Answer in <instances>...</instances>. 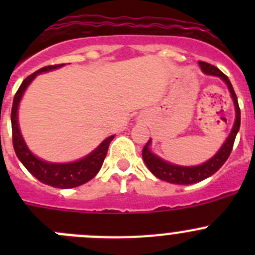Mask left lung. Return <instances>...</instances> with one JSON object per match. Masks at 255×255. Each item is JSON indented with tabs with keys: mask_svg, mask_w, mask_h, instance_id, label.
Masks as SVG:
<instances>
[{
	"mask_svg": "<svg viewBox=\"0 0 255 255\" xmlns=\"http://www.w3.org/2000/svg\"><path fill=\"white\" fill-rule=\"evenodd\" d=\"M199 66L204 74L207 75H213L218 76L224 80L227 84L231 97H233L234 105H235V124L233 126V130L230 132L229 138L226 139L222 147L220 148L217 153H216L211 159H208L204 163L199 164V166H190V167H184V166H177V164H172L170 162L164 161V159L159 158L158 155H155L149 149L150 145V139L147 141V144L143 148V159L147 164V167L149 168L150 172L154 175L155 177L163 180V181L171 182V184H179V185H190V184H195L202 180L207 179V177L212 176L213 173L217 172L225 162L229 158L230 153L233 150L234 141H235L236 134H238L239 129H240V108H239L238 103V97H236L234 88L230 83L229 78L225 75L220 69L211 64H207L203 61H199Z\"/></svg>",
	"mask_w": 255,
	"mask_h": 255,
	"instance_id": "left-lung-1",
	"label": "left lung"
}]
</instances>
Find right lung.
<instances>
[{
  "mask_svg": "<svg viewBox=\"0 0 255 255\" xmlns=\"http://www.w3.org/2000/svg\"><path fill=\"white\" fill-rule=\"evenodd\" d=\"M64 65L65 64L51 65V66L42 67L38 71L29 75L26 79H24V82L21 83L16 94L13 97L12 110H11V126H12L13 149H15L17 158L25 166L26 170L35 179H38L40 182L46 184V185L60 189H70L83 185V184L93 179L98 173V171L102 167L106 154H107L108 145L112 141V139L115 138L114 135L108 136L91 154H88L87 157L79 159V161L70 162V163H51V162L39 159L28 149L25 141H24L21 136V132H20L19 123H17V108H19L20 100H21L22 94H24L25 89L28 88V85L31 83V80L38 74L58 69V67L64 66Z\"/></svg>",
  "mask_w": 255,
  "mask_h": 255,
  "instance_id": "1",
  "label": "right lung"
}]
</instances>
